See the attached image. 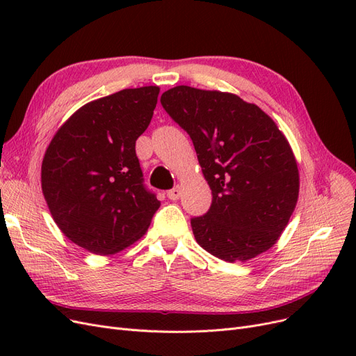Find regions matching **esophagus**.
I'll return each mask as SVG.
<instances>
[{
	"label": "esophagus",
	"instance_id": "obj_1",
	"mask_svg": "<svg viewBox=\"0 0 356 356\" xmlns=\"http://www.w3.org/2000/svg\"><path fill=\"white\" fill-rule=\"evenodd\" d=\"M179 196H181V186H177V187H174V188L168 191V197L170 200H178Z\"/></svg>",
	"mask_w": 356,
	"mask_h": 356
}]
</instances>
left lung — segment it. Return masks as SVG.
<instances>
[{
	"instance_id": "obj_1",
	"label": "left lung",
	"mask_w": 356,
	"mask_h": 356,
	"mask_svg": "<svg viewBox=\"0 0 356 356\" xmlns=\"http://www.w3.org/2000/svg\"><path fill=\"white\" fill-rule=\"evenodd\" d=\"M190 135L212 204L191 218L193 234L224 261H246L276 243L300 188L293 149L260 106L238 95L177 86L160 98Z\"/></svg>"
}]
</instances>
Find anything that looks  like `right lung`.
I'll list each match as a JSON object with an SVG mask.
<instances>
[{
	"instance_id": "1",
	"label": "right lung",
	"mask_w": 356,
	"mask_h": 356,
	"mask_svg": "<svg viewBox=\"0 0 356 356\" xmlns=\"http://www.w3.org/2000/svg\"><path fill=\"white\" fill-rule=\"evenodd\" d=\"M160 89H124L83 105L50 141L41 188L53 220L89 252L111 255L145 234L160 202L144 186L136 139Z\"/></svg>"
}]
</instances>
